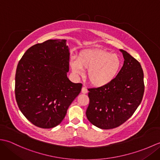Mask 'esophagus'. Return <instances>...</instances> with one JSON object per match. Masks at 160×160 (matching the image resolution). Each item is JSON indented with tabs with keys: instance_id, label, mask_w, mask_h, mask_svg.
<instances>
[{
	"instance_id": "34e87169",
	"label": "esophagus",
	"mask_w": 160,
	"mask_h": 160,
	"mask_svg": "<svg viewBox=\"0 0 160 160\" xmlns=\"http://www.w3.org/2000/svg\"><path fill=\"white\" fill-rule=\"evenodd\" d=\"M87 92H88V90L87 89V88L83 87L82 88V93H84V94H85V93H87Z\"/></svg>"
}]
</instances>
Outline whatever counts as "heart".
Instances as JSON below:
<instances>
[{"mask_svg": "<svg viewBox=\"0 0 160 160\" xmlns=\"http://www.w3.org/2000/svg\"><path fill=\"white\" fill-rule=\"evenodd\" d=\"M121 66L120 57L104 50L84 51L78 58L73 57L70 60L71 70L77 76H81L84 69H88V79L96 87L111 83L118 76Z\"/></svg>", "mask_w": 160, "mask_h": 160, "instance_id": "1", "label": "heart"}]
</instances>
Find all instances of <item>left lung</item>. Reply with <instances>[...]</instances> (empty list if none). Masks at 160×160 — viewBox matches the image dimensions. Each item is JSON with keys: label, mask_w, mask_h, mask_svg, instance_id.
<instances>
[{"label": "left lung", "mask_w": 160, "mask_h": 160, "mask_svg": "<svg viewBox=\"0 0 160 160\" xmlns=\"http://www.w3.org/2000/svg\"><path fill=\"white\" fill-rule=\"evenodd\" d=\"M120 51L124 61L116 78L107 85L89 89L87 118L102 129L118 127L130 118L140 104L144 92L140 63L126 51Z\"/></svg>", "instance_id": "8db88e82"}]
</instances>
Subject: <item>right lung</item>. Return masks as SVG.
Returning <instances> with one entry per match:
<instances>
[{"label":"right lung","mask_w":160,"mask_h":160,"mask_svg":"<svg viewBox=\"0 0 160 160\" xmlns=\"http://www.w3.org/2000/svg\"><path fill=\"white\" fill-rule=\"evenodd\" d=\"M66 40H48L30 47L18 64L15 96L22 113L36 127L61 123L82 84L67 78L69 49Z\"/></svg>","instance_id":"add662e5"}]
</instances>
